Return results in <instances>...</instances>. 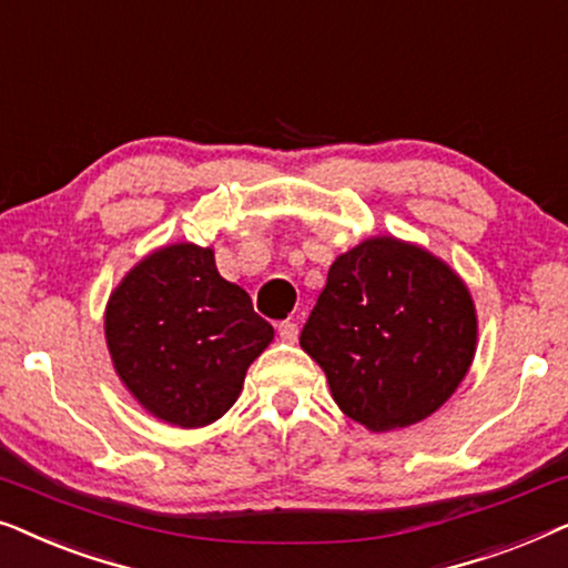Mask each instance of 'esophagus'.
Returning <instances> with one entry per match:
<instances>
[{"label":"esophagus","mask_w":568,"mask_h":568,"mask_svg":"<svg viewBox=\"0 0 568 568\" xmlns=\"http://www.w3.org/2000/svg\"><path fill=\"white\" fill-rule=\"evenodd\" d=\"M278 336H282V341H286V344H294V341H297V336H300L297 323L284 321L282 325H278Z\"/></svg>","instance_id":"1"}]
</instances>
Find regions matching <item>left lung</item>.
Returning <instances> with one entry per match:
<instances>
[{
	"label": "left lung",
	"mask_w": 568,
	"mask_h": 568,
	"mask_svg": "<svg viewBox=\"0 0 568 568\" xmlns=\"http://www.w3.org/2000/svg\"><path fill=\"white\" fill-rule=\"evenodd\" d=\"M476 338L470 292L445 261L369 237L333 261L300 346L348 418L390 432L432 416L457 390Z\"/></svg>",
	"instance_id": "left-lung-1"
}]
</instances>
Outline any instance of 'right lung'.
<instances>
[{"label": "right lung", "mask_w": 568, "mask_h": 568, "mask_svg": "<svg viewBox=\"0 0 568 568\" xmlns=\"http://www.w3.org/2000/svg\"><path fill=\"white\" fill-rule=\"evenodd\" d=\"M274 338L245 290L220 276L212 247H160L123 276L105 341L129 393L162 422L196 429L230 410Z\"/></svg>", "instance_id": "add662e5"}]
</instances>
